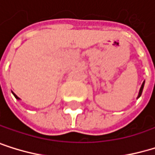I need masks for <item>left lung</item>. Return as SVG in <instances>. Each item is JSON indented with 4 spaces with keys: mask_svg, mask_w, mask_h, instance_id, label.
<instances>
[{
    "mask_svg": "<svg viewBox=\"0 0 155 155\" xmlns=\"http://www.w3.org/2000/svg\"><path fill=\"white\" fill-rule=\"evenodd\" d=\"M143 87H144V82L142 83V85H141V87H140V92H139V96H138V98L141 95V93H142V90H143Z\"/></svg>",
    "mask_w": 155,
    "mask_h": 155,
    "instance_id": "obj_1",
    "label": "left lung"
}]
</instances>
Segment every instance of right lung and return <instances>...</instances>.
<instances>
[{
	"label": "right lung",
	"instance_id": "1",
	"mask_svg": "<svg viewBox=\"0 0 155 155\" xmlns=\"http://www.w3.org/2000/svg\"><path fill=\"white\" fill-rule=\"evenodd\" d=\"M14 95H15V98H16V99H17V100H19V98H18V97H17V96H16V95H15V93H14Z\"/></svg>",
	"mask_w": 155,
	"mask_h": 155
}]
</instances>
